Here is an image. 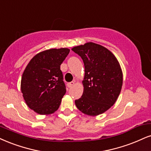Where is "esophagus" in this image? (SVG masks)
I'll return each mask as SVG.
<instances>
[{"instance_id":"esophagus-1","label":"esophagus","mask_w":151,"mask_h":151,"mask_svg":"<svg viewBox=\"0 0 151 151\" xmlns=\"http://www.w3.org/2000/svg\"><path fill=\"white\" fill-rule=\"evenodd\" d=\"M74 84H75V81H72L70 82V83H68V84H67V86L68 87H71L72 86H73Z\"/></svg>"}]
</instances>
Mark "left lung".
Listing matches in <instances>:
<instances>
[{
    "label": "left lung",
    "mask_w": 151,
    "mask_h": 151,
    "mask_svg": "<svg viewBox=\"0 0 151 151\" xmlns=\"http://www.w3.org/2000/svg\"><path fill=\"white\" fill-rule=\"evenodd\" d=\"M83 59V94L75 104L85 114L96 116L115 103L122 85V72L114 55L107 48L90 42L71 49Z\"/></svg>",
    "instance_id": "1"
}]
</instances>
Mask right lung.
<instances>
[{"label":"right lung","instance_id":"1","mask_svg":"<svg viewBox=\"0 0 151 151\" xmlns=\"http://www.w3.org/2000/svg\"><path fill=\"white\" fill-rule=\"evenodd\" d=\"M68 48L50 49L35 55L22 74L21 90L26 104L40 115L55 113L66 92L60 66Z\"/></svg>","mask_w":151,"mask_h":151}]
</instances>
